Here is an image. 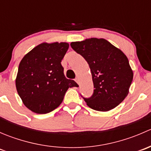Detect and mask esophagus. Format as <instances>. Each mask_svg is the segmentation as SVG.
Masks as SVG:
<instances>
[{
	"instance_id": "obj_1",
	"label": "esophagus",
	"mask_w": 151,
	"mask_h": 151,
	"mask_svg": "<svg viewBox=\"0 0 151 151\" xmlns=\"http://www.w3.org/2000/svg\"><path fill=\"white\" fill-rule=\"evenodd\" d=\"M75 81H76V83H78V84H79V79L78 78H76L75 79Z\"/></svg>"
}]
</instances>
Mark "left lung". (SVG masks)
I'll return each mask as SVG.
<instances>
[{"mask_svg": "<svg viewBox=\"0 0 151 151\" xmlns=\"http://www.w3.org/2000/svg\"><path fill=\"white\" fill-rule=\"evenodd\" d=\"M71 47L84 58L91 68L93 93L89 98L82 96L87 105L101 112L116 107L127 96L133 80L127 57L104 39L71 42Z\"/></svg>", "mask_w": 151, "mask_h": 151, "instance_id": "left-lung-1", "label": "left lung"}]
</instances>
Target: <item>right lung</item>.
Returning <instances> with one entry per match:
<instances>
[{"label":"right lung","instance_id":"obj_1","mask_svg":"<svg viewBox=\"0 0 151 151\" xmlns=\"http://www.w3.org/2000/svg\"><path fill=\"white\" fill-rule=\"evenodd\" d=\"M68 49L66 42L41 44L21 60L16 79L17 91L32 112H52L61 104L68 88L78 86L63 74L61 60Z\"/></svg>","mask_w":151,"mask_h":151}]
</instances>
